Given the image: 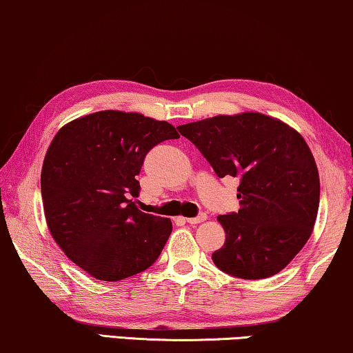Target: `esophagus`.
I'll return each instance as SVG.
<instances>
[{"label": "esophagus", "mask_w": 353, "mask_h": 353, "mask_svg": "<svg viewBox=\"0 0 353 353\" xmlns=\"http://www.w3.org/2000/svg\"><path fill=\"white\" fill-rule=\"evenodd\" d=\"M206 221V214H200L196 217H188L187 222L188 224H200V222H205Z\"/></svg>", "instance_id": "obj_1"}]
</instances>
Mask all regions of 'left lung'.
I'll return each instance as SVG.
<instances>
[{
    "instance_id": "8db88e82",
    "label": "left lung",
    "mask_w": 353,
    "mask_h": 353,
    "mask_svg": "<svg viewBox=\"0 0 353 353\" xmlns=\"http://www.w3.org/2000/svg\"><path fill=\"white\" fill-rule=\"evenodd\" d=\"M219 177L240 179V210L217 217L225 243L212 252L217 269L259 280L281 272L312 235L320 177L296 129L259 112L217 115L179 126Z\"/></svg>"
}]
</instances>
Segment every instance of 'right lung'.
<instances>
[{"label": "right lung", "instance_id": "obj_1", "mask_svg": "<svg viewBox=\"0 0 353 353\" xmlns=\"http://www.w3.org/2000/svg\"><path fill=\"white\" fill-rule=\"evenodd\" d=\"M176 128L136 112L103 110L59 129L41 170L49 232L65 256L102 281H120L148 269L161 254L172 224L142 212L143 158L177 139Z\"/></svg>", "mask_w": 353, "mask_h": 353}]
</instances>
